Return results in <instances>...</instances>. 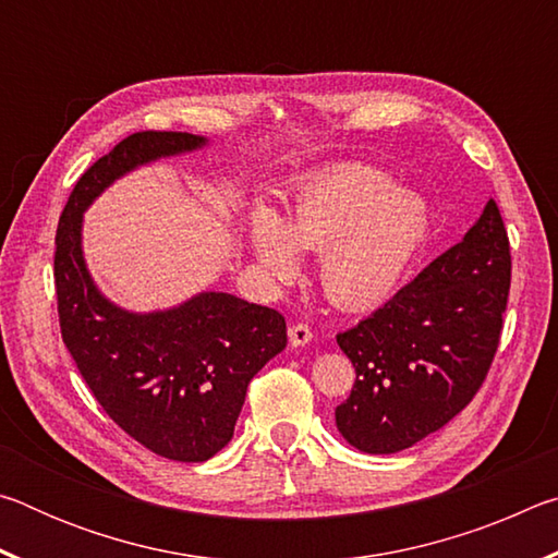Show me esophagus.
<instances>
[{"instance_id": "1", "label": "esophagus", "mask_w": 558, "mask_h": 558, "mask_svg": "<svg viewBox=\"0 0 558 558\" xmlns=\"http://www.w3.org/2000/svg\"><path fill=\"white\" fill-rule=\"evenodd\" d=\"M288 337H290L292 347H302V344L313 342V327L305 323H295V325H290Z\"/></svg>"}]
</instances>
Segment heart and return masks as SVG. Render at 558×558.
Instances as JSON below:
<instances>
[{
	"label": "heart",
	"mask_w": 558,
	"mask_h": 558,
	"mask_svg": "<svg viewBox=\"0 0 558 558\" xmlns=\"http://www.w3.org/2000/svg\"><path fill=\"white\" fill-rule=\"evenodd\" d=\"M428 231L421 196L393 189L379 169L347 165L298 189L282 226L276 214H253L251 241L272 278L298 266L295 245L319 251L317 276L339 307H372L391 295Z\"/></svg>",
	"instance_id": "b5f03b06"
}]
</instances>
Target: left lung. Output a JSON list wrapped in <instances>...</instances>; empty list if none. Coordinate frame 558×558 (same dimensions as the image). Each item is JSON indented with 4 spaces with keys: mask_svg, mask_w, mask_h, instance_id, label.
Instances as JSON below:
<instances>
[{
    "mask_svg": "<svg viewBox=\"0 0 558 558\" xmlns=\"http://www.w3.org/2000/svg\"><path fill=\"white\" fill-rule=\"evenodd\" d=\"M509 282V235L489 199L465 239L337 335L356 372L335 409L349 446L374 456L411 448L475 399L502 337Z\"/></svg>",
    "mask_w": 558,
    "mask_h": 558,
    "instance_id": "8db88e82",
    "label": "left lung"
}]
</instances>
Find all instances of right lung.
I'll list each match as a JSON object with an SVG mask.
<instances>
[{"label":"right lung","mask_w":558,"mask_h":558,"mask_svg":"<svg viewBox=\"0 0 558 558\" xmlns=\"http://www.w3.org/2000/svg\"><path fill=\"white\" fill-rule=\"evenodd\" d=\"M202 145L172 130L120 140L75 182L53 251L61 337L83 381L130 438L179 462L209 460L233 438L251 379L288 344L286 317L229 292H204L167 313H125L90 282L81 216L132 167Z\"/></svg>","instance_id":"add662e5"}]
</instances>
